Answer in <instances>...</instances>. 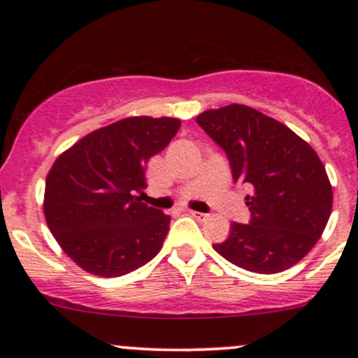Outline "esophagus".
Wrapping results in <instances>:
<instances>
[{"label":"esophagus","instance_id":"esophagus-1","mask_svg":"<svg viewBox=\"0 0 358 358\" xmlns=\"http://www.w3.org/2000/svg\"><path fill=\"white\" fill-rule=\"evenodd\" d=\"M188 213H190V215L193 217V219H196V220H205V219H207V213H202V212H195V210H190V212H188Z\"/></svg>","mask_w":358,"mask_h":358}]
</instances>
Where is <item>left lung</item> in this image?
Returning a JSON list of instances; mask_svg holds the SVG:
<instances>
[{
    "label": "left lung",
    "mask_w": 358,
    "mask_h": 358,
    "mask_svg": "<svg viewBox=\"0 0 358 358\" xmlns=\"http://www.w3.org/2000/svg\"><path fill=\"white\" fill-rule=\"evenodd\" d=\"M227 155L234 182L248 185V224L232 222L213 249L250 273L274 274L310 252L330 219L331 185L315 150L276 119L242 104L196 117Z\"/></svg>",
    "instance_id": "obj_1"
}]
</instances>
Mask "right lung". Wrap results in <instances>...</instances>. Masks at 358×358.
Segmentation results:
<instances>
[{"label":"right lung","mask_w":358,"mask_h":358,"mask_svg":"<svg viewBox=\"0 0 358 358\" xmlns=\"http://www.w3.org/2000/svg\"><path fill=\"white\" fill-rule=\"evenodd\" d=\"M178 129L173 117H126L87 134L53 163L45 219L82 269L122 276L162 250L171 219L134 193L146 188V163Z\"/></svg>","instance_id":"add662e5"}]
</instances>
